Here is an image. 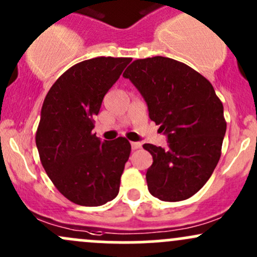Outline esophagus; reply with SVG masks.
Segmentation results:
<instances>
[{
    "label": "esophagus",
    "mask_w": 257,
    "mask_h": 257,
    "mask_svg": "<svg viewBox=\"0 0 257 257\" xmlns=\"http://www.w3.org/2000/svg\"><path fill=\"white\" fill-rule=\"evenodd\" d=\"M131 148L132 150H139V148H141V143L140 142H131Z\"/></svg>",
    "instance_id": "obj_1"
}]
</instances>
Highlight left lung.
I'll list each match as a JSON object with an SVG mask.
<instances>
[{"label": "left lung", "instance_id": "1", "mask_svg": "<svg viewBox=\"0 0 257 257\" xmlns=\"http://www.w3.org/2000/svg\"><path fill=\"white\" fill-rule=\"evenodd\" d=\"M146 100L168 147L146 143L153 157L148 190L167 202L183 201L207 183L220 158L227 122L213 85L183 62L154 56L136 60L122 74Z\"/></svg>", "mask_w": 257, "mask_h": 257}]
</instances>
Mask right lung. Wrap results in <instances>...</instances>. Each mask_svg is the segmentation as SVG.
<instances>
[{"label": "right lung", "mask_w": 257, "mask_h": 257, "mask_svg": "<svg viewBox=\"0 0 257 257\" xmlns=\"http://www.w3.org/2000/svg\"><path fill=\"white\" fill-rule=\"evenodd\" d=\"M130 57H95L68 68L41 107L35 142L52 184L71 202L95 207L114 200L131 153L125 137L101 142L93 117Z\"/></svg>", "instance_id": "1"}]
</instances>
